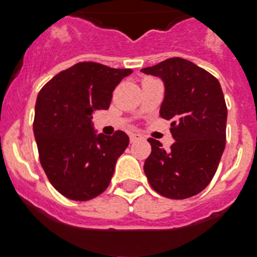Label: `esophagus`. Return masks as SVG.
<instances>
[{"mask_svg": "<svg viewBox=\"0 0 257 257\" xmlns=\"http://www.w3.org/2000/svg\"><path fill=\"white\" fill-rule=\"evenodd\" d=\"M129 139H131V142H137L140 140H142V136L141 135H137V133H132V135L129 136Z\"/></svg>", "mask_w": 257, "mask_h": 257, "instance_id": "34e87169", "label": "esophagus"}]
</instances>
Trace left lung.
Returning a JSON list of instances; mask_svg holds the SVG:
<instances>
[{"mask_svg": "<svg viewBox=\"0 0 257 257\" xmlns=\"http://www.w3.org/2000/svg\"><path fill=\"white\" fill-rule=\"evenodd\" d=\"M165 82L161 116L171 120L169 150L154 139L144 165L157 193L174 200L197 195L212 182L226 145L227 107L218 79L189 60L172 57L141 69Z\"/></svg>", "mask_w": 257, "mask_h": 257, "instance_id": "1", "label": "left lung"}]
</instances>
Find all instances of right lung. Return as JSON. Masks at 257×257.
Masks as SVG:
<instances>
[{
    "label": "right lung",
    "mask_w": 257,
    "mask_h": 257,
    "mask_svg": "<svg viewBox=\"0 0 257 257\" xmlns=\"http://www.w3.org/2000/svg\"><path fill=\"white\" fill-rule=\"evenodd\" d=\"M132 69L83 61L56 74L39 92L34 135L45 175L62 196L87 201L107 189L129 144L122 131L95 135L92 112L108 109L112 91Z\"/></svg>",
    "instance_id": "obj_1"
}]
</instances>
